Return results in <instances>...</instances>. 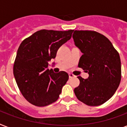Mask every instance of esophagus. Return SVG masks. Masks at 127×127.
Wrapping results in <instances>:
<instances>
[{
    "label": "esophagus",
    "mask_w": 127,
    "mask_h": 127,
    "mask_svg": "<svg viewBox=\"0 0 127 127\" xmlns=\"http://www.w3.org/2000/svg\"><path fill=\"white\" fill-rule=\"evenodd\" d=\"M68 75H69V78H72L75 77V76L73 75V74H71V73L68 74Z\"/></svg>",
    "instance_id": "obj_1"
}]
</instances>
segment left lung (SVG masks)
I'll return each mask as SVG.
<instances>
[{
  "instance_id": "8db88e82",
  "label": "left lung",
  "mask_w": 127,
  "mask_h": 127,
  "mask_svg": "<svg viewBox=\"0 0 127 127\" xmlns=\"http://www.w3.org/2000/svg\"><path fill=\"white\" fill-rule=\"evenodd\" d=\"M74 45L83 53L78 67L88 72L84 79L78 76L80 85L76 96L89 106L104 103L113 95L121 79V64L118 52L103 35L94 31L74 32Z\"/></svg>"
}]
</instances>
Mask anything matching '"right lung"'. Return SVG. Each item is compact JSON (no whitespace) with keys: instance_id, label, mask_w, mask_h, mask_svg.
Instances as JSON below:
<instances>
[{"instance_id":"1","label":"right lung","mask_w":127,"mask_h":127,"mask_svg":"<svg viewBox=\"0 0 127 127\" xmlns=\"http://www.w3.org/2000/svg\"><path fill=\"white\" fill-rule=\"evenodd\" d=\"M74 30H42L23 41L17 51L14 75L22 94L35 106L44 107L57 100L68 74L49 70L59 48L70 39Z\"/></svg>"}]
</instances>
